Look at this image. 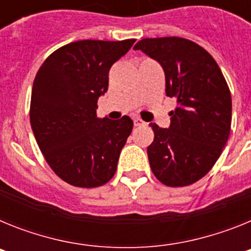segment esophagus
I'll return each mask as SVG.
<instances>
[{
	"instance_id": "esophagus-1",
	"label": "esophagus",
	"mask_w": 251,
	"mask_h": 251,
	"mask_svg": "<svg viewBox=\"0 0 251 251\" xmlns=\"http://www.w3.org/2000/svg\"><path fill=\"white\" fill-rule=\"evenodd\" d=\"M134 126L136 127H142V126H146V122L142 121L141 118H134Z\"/></svg>"
}]
</instances>
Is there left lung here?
I'll list each match as a JSON object with an SVG mask.
<instances>
[{
  "label": "left lung",
  "instance_id": "8db88e82",
  "mask_svg": "<svg viewBox=\"0 0 251 251\" xmlns=\"http://www.w3.org/2000/svg\"><path fill=\"white\" fill-rule=\"evenodd\" d=\"M134 50L157 60L166 94L177 99L168 128L151 123L154 139L147 153L153 175L163 185L183 187L214 167L231 129V94L214 57L182 37L143 39Z\"/></svg>",
  "mask_w": 251,
  "mask_h": 251
}]
</instances>
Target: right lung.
Instances as JSON below:
<instances>
[{"label": "right lung", "mask_w": 251, "mask_h": 251, "mask_svg": "<svg viewBox=\"0 0 251 251\" xmlns=\"http://www.w3.org/2000/svg\"><path fill=\"white\" fill-rule=\"evenodd\" d=\"M134 41L70 43L54 51L35 76L31 128L51 170L69 185L98 187L114 176L133 121L98 118L97 103L108 90L109 69Z\"/></svg>", "instance_id": "obj_1"}]
</instances>
